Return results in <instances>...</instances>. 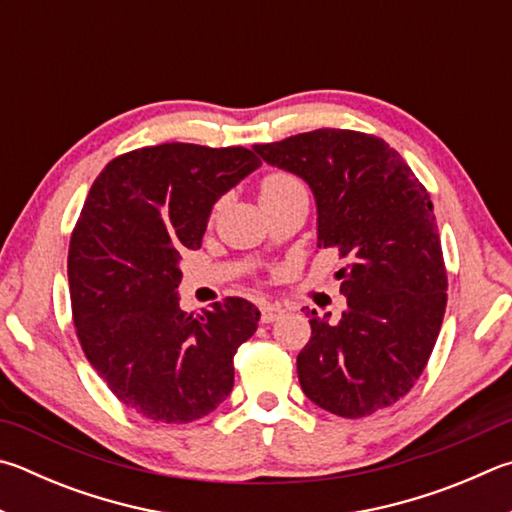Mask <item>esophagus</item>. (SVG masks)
Masks as SVG:
<instances>
[{"instance_id": "1", "label": "esophagus", "mask_w": 512, "mask_h": 512, "mask_svg": "<svg viewBox=\"0 0 512 512\" xmlns=\"http://www.w3.org/2000/svg\"><path fill=\"white\" fill-rule=\"evenodd\" d=\"M282 315H284L282 306H277V304H264L262 306V322L264 324H271L275 320H280Z\"/></svg>"}]
</instances>
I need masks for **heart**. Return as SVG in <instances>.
I'll return each instance as SVG.
<instances>
[{"label": "heart", "mask_w": 512, "mask_h": 512, "mask_svg": "<svg viewBox=\"0 0 512 512\" xmlns=\"http://www.w3.org/2000/svg\"><path fill=\"white\" fill-rule=\"evenodd\" d=\"M295 192H306V190L302 181L288 172H271L264 176L262 183H259V199H262V203L280 201V199L291 197Z\"/></svg>", "instance_id": "b5f03b06"}]
</instances>
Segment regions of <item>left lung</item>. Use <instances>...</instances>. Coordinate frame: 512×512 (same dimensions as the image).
<instances>
[{
	"mask_svg": "<svg viewBox=\"0 0 512 512\" xmlns=\"http://www.w3.org/2000/svg\"><path fill=\"white\" fill-rule=\"evenodd\" d=\"M309 183L318 248L338 250L347 297L338 324L311 311L297 356L302 392L331 414L369 416L410 392L439 338L448 275L430 194L383 138L315 129L255 145Z\"/></svg>",
	"mask_w": 512,
	"mask_h": 512,
	"instance_id": "8db88e82",
	"label": "left lung"
}]
</instances>
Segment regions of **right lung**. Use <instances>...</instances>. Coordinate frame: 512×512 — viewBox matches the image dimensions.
Segmentation results:
<instances>
[{
    "instance_id": "right-lung-1",
    "label": "right lung",
    "mask_w": 512,
    "mask_h": 512,
    "mask_svg": "<svg viewBox=\"0 0 512 512\" xmlns=\"http://www.w3.org/2000/svg\"><path fill=\"white\" fill-rule=\"evenodd\" d=\"M262 165L246 147L163 143L116 156L89 190L69 244L73 324L120 403L156 423H190L226 401L232 358L259 311L226 297L179 306L181 253L201 246L221 194Z\"/></svg>"
}]
</instances>
